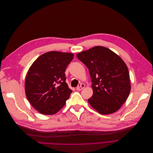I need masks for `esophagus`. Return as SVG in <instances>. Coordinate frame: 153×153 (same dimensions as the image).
<instances>
[{"label": "esophagus", "mask_w": 153, "mask_h": 153, "mask_svg": "<svg viewBox=\"0 0 153 153\" xmlns=\"http://www.w3.org/2000/svg\"><path fill=\"white\" fill-rule=\"evenodd\" d=\"M84 87H85V84H81V85H80V86H78V87H77L76 88V89L77 90L79 91V90H82V89H83Z\"/></svg>", "instance_id": "1"}]
</instances>
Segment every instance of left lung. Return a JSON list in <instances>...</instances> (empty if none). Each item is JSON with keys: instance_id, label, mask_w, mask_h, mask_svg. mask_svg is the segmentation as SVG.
Returning <instances> with one entry per match:
<instances>
[{"instance_id": "1", "label": "left lung", "mask_w": 153, "mask_h": 153, "mask_svg": "<svg viewBox=\"0 0 153 153\" xmlns=\"http://www.w3.org/2000/svg\"><path fill=\"white\" fill-rule=\"evenodd\" d=\"M88 69L94 94L88 103L102 114L117 111L127 99L131 84L128 68L118 55L103 46L77 53Z\"/></svg>"}]
</instances>
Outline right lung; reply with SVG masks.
<instances>
[{"label":"right lung","mask_w":153,"mask_h":153,"mask_svg":"<svg viewBox=\"0 0 153 153\" xmlns=\"http://www.w3.org/2000/svg\"><path fill=\"white\" fill-rule=\"evenodd\" d=\"M72 53L50 51L40 55L29 68L25 89L27 100L43 114L56 113L72 92L66 82L65 71Z\"/></svg>","instance_id":"1"}]
</instances>
